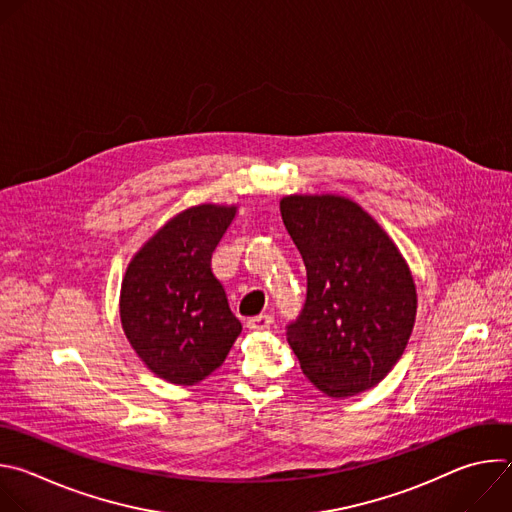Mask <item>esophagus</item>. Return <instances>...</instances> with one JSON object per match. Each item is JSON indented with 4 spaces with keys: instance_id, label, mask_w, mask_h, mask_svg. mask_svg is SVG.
Wrapping results in <instances>:
<instances>
[{
    "instance_id": "obj_1",
    "label": "esophagus",
    "mask_w": 512,
    "mask_h": 512,
    "mask_svg": "<svg viewBox=\"0 0 512 512\" xmlns=\"http://www.w3.org/2000/svg\"><path fill=\"white\" fill-rule=\"evenodd\" d=\"M273 326V318L269 314H261V316H255L247 322V328L253 330V332H265Z\"/></svg>"
}]
</instances>
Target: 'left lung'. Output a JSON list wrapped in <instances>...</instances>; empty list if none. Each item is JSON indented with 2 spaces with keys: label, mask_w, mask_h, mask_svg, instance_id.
<instances>
[{
  "label": "left lung",
  "mask_w": 512,
  "mask_h": 512,
  "mask_svg": "<svg viewBox=\"0 0 512 512\" xmlns=\"http://www.w3.org/2000/svg\"><path fill=\"white\" fill-rule=\"evenodd\" d=\"M283 225L306 271L302 314L287 342L328 397L377 387L397 364L417 314L411 269L375 218L338 194H289Z\"/></svg>",
  "instance_id": "1"
}]
</instances>
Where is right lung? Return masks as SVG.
<instances>
[{
	"label": "right lung",
	"instance_id": "obj_1",
	"mask_svg": "<svg viewBox=\"0 0 512 512\" xmlns=\"http://www.w3.org/2000/svg\"><path fill=\"white\" fill-rule=\"evenodd\" d=\"M237 204H198L133 255L119 296L123 332L141 362L172 385H196L225 362L241 322L210 269Z\"/></svg>",
	"mask_w": 512,
	"mask_h": 512
}]
</instances>
